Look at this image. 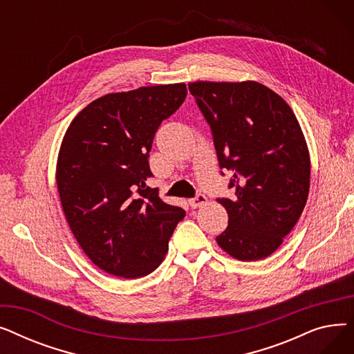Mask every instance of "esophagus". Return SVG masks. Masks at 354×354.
<instances>
[{"mask_svg":"<svg viewBox=\"0 0 354 354\" xmlns=\"http://www.w3.org/2000/svg\"><path fill=\"white\" fill-rule=\"evenodd\" d=\"M207 202H208V199H207L205 195L198 194L195 198L189 199V205H191L192 208H199V207H202V205H205Z\"/></svg>","mask_w":354,"mask_h":354,"instance_id":"1","label":"esophagus"}]
</instances>
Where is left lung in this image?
Listing matches in <instances>:
<instances>
[{
  "label": "left lung",
  "instance_id": "left-lung-1",
  "mask_svg": "<svg viewBox=\"0 0 354 354\" xmlns=\"http://www.w3.org/2000/svg\"><path fill=\"white\" fill-rule=\"evenodd\" d=\"M189 91L211 126L221 169L232 171V199L218 245L239 261L267 258L306 207L310 153L287 102L257 82H194Z\"/></svg>",
  "mask_w": 354,
  "mask_h": 354
}]
</instances>
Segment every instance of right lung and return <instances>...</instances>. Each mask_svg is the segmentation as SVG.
I'll return each instance as SVG.
<instances>
[{
    "label": "right lung",
    "mask_w": 354,
    "mask_h": 354,
    "mask_svg": "<svg viewBox=\"0 0 354 354\" xmlns=\"http://www.w3.org/2000/svg\"><path fill=\"white\" fill-rule=\"evenodd\" d=\"M187 93L185 83L109 93L66 130L55 169L62 207L84 254L107 274L130 280L155 271L185 216L146 180L156 130Z\"/></svg>",
    "instance_id": "right-lung-1"
}]
</instances>
